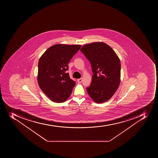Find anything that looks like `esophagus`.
I'll use <instances>...</instances> for the list:
<instances>
[{
  "label": "esophagus",
  "mask_w": 158,
  "mask_h": 158,
  "mask_svg": "<svg viewBox=\"0 0 158 158\" xmlns=\"http://www.w3.org/2000/svg\"><path fill=\"white\" fill-rule=\"evenodd\" d=\"M82 78H80V79H78V80H77V82H78V83H81V82H82Z\"/></svg>",
  "instance_id": "obj_1"
}]
</instances>
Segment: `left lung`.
Instances as JSON below:
<instances>
[{
    "instance_id": "left-lung-1",
    "label": "left lung",
    "mask_w": 158,
    "mask_h": 158,
    "mask_svg": "<svg viewBox=\"0 0 158 158\" xmlns=\"http://www.w3.org/2000/svg\"><path fill=\"white\" fill-rule=\"evenodd\" d=\"M81 52L90 61L93 75L87 93L95 102H106L113 96L121 81V62L114 50L102 42L85 45Z\"/></svg>"
}]
</instances>
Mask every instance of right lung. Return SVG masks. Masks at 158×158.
Listing matches in <instances>:
<instances>
[{"instance_id": "add662e5", "label": "right lung", "mask_w": 158, "mask_h": 158, "mask_svg": "<svg viewBox=\"0 0 158 158\" xmlns=\"http://www.w3.org/2000/svg\"><path fill=\"white\" fill-rule=\"evenodd\" d=\"M81 47V45H54L40 58L37 82L41 90L52 101L63 103L71 95L76 82L66 72L68 64Z\"/></svg>"}]
</instances>
